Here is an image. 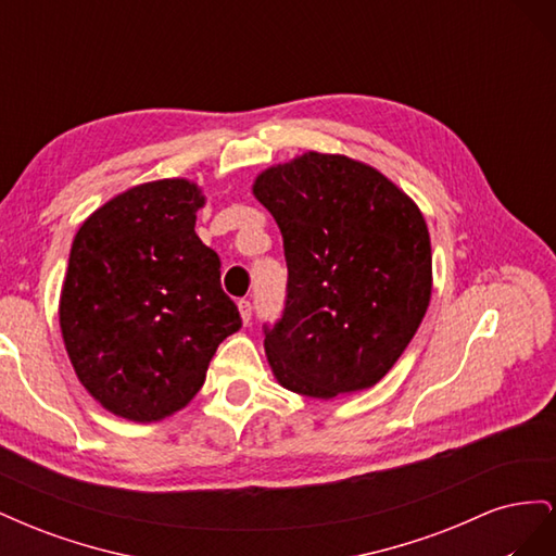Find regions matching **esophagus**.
<instances>
[{
	"instance_id": "obj_1",
	"label": "esophagus",
	"mask_w": 556,
	"mask_h": 556,
	"mask_svg": "<svg viewBox=\"0 0 556 556\" xmlns=\"http://www.w3.org/2000/svg\"><path fill=\"white\" fill-rule=\"evenodd\" d=\"M239 313H241L243 325H248V323H250V315H252V304H250L248 299H241V301H239Z\"/></svg>"
}]
</instances>
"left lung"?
Returning <instances> with one entry per match:
<instances>
[{
	"mask_svg": "<svg viewBox=\"0 0 556 556\" xmlns=\"http://www.w3.org/2000/svg\"><path fill=\"white\" fill-rule=\"evenodd\" d=\"M288 260V304L264 352L285 390L333 399L378 384L431 301L422 211L376 166L308 150L257 174Z\"/></svg>",
	"mask_w": 556,
	"mask_h": 556,
	"instance_id": "1",
	"label": "left lung"
}]
</instances>
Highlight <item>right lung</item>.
Instances as JSON below:
<instances>
[{
  "label": "right lung",
  "instance_id": "1",
  "mask_svg": "<svg viewBox=\"0 0 556 556\" xmlns=\"http://www.w3.org/2000/svg\"><path fill=\"white\" fill-rule=\"evenodd\" d=\"M204 206L194 180H150L111 197L74 237L62 341L88 394L129 422L188 406L217 345L241 329L220 260L194 231Z\"/></svg>",
  "mask_w": 556,
  "mask_h": 556
}]
</instances>
